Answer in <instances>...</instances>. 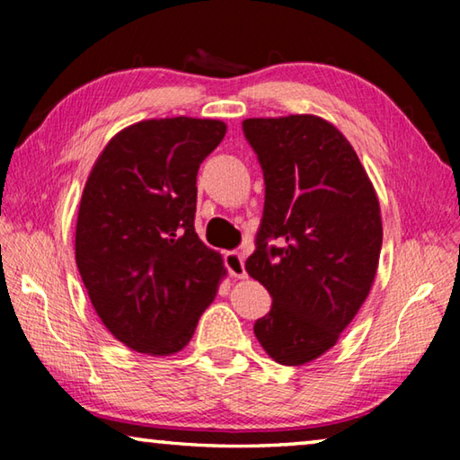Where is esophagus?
Returning a JSON list of instances; mask_svg holds the SVG:
<instances>
[{
	"label": "esophagus",
	"mask_w": 460,
	"mask_h": 460,
	"mask_svg": "<svg viewBox=\"0 0 460 460\" xmlns=\"http://www.w3.org/2000/svg\"><path fill=\"white\" fill-rule=\"evenodd\" d=\"M225 266H227L229 274L237 279H245L247 278V271H245V258L243 253L239 252H229L225 255Z\"/></svg>",
	"instance_id": "esophagus-1"
}]
</instances>
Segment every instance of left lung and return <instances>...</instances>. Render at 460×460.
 Returning <instances> with one entry per match:
<instances>
[{
	"mask_svg": "<svg viewBox=\"0 0 460 460\" xmlns=\"http://www.w3.org/2000/svg\"><path fill=\"white\" fill-rule=\"evenodd\" d=\"M243 131L266 181L245 270L274 298L253 332L274 361L306 365L337 345L376 282L379 199L349 139L318 115L252 118Z\"/></svg>",
	"mask_w": 460,
	"mask_h": 460,
	"instance_id": "obj_1",
	"label": "left lung"
}]
</instances>
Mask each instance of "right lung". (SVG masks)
<instances>
[{
    "label": "right lung",
    "mask_w": 460,
    "mask_h": 460,
    "mask_svg": "<svg viewBox=\"0 0 460 460\" xmlns=\"http://www.w3.org/2000/svg\"><path fill=\"white\" fill-rule=\"evenodd\" d=\"M227 134L221 119H144L109 139L84 182L76 268L101 323L137 353L189 345L227 276L194 231L200 162Z\"/></svg>",
    "instance_id": "1"
}]
</instances>
